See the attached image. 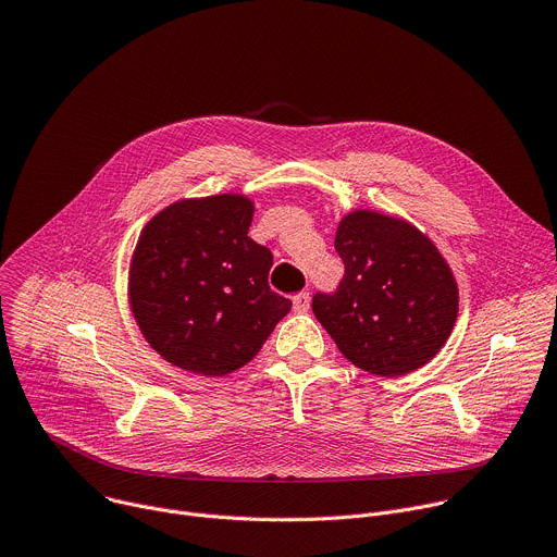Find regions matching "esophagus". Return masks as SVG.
I'll return each instance as SVG.
<instances>
[{
    "label": "esophagus",
    "mask_w": 557,
    "mask_h": 557,
    "mask_svg": "<svg viewBox=\"0 0 557 557\" xmlns=\"http://www.w3.org/2000/svg\"><path fill=\"white\" fill-rule=\"evenodd\" d=\"M309 309V292H300L294 296V311L305 313Z\"/></svg>",
    "instance_id": "obj_1"
}]
</instances>
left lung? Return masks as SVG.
<instances>
[{
	"instance_id": "8db88e82",
	"label": "left lung",
	"mask_w": 557,
	"mask_h": 557,
	"mask_svg": "<svg viewBox=\"0 0 557 557\" xmlns=\"http://www.w3.org/2000/svg\"><path fill=\"white\" fill-rule=\"evenodd\" d=\"M345 278L313 294L311 309L358 369L397 377L430 362L450 338L457 281L412 224L371 210L347 214L336 233Z\"/></svg>"
}]
</instances>
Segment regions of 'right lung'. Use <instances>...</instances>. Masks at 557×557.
I'll list each match as a JSON object with an SVG mask.
<instances>
[{"label":"right lung","mask_w":557,"mask_h":557,"mask_svg":"<svg viewBox=\"0 0 557 557\" xmlns=\"http://www.w3.org/2000/svg\"><path fill=\"white\" fill-rule=\"evenodd\" d=\"M244 195L184 199L145 226L129 274L134 318L171 364L216 377L248 364L292 300L272 292V252L248 237Z\"/></svg>","instance_id":"add662e5"}]
</instances>
